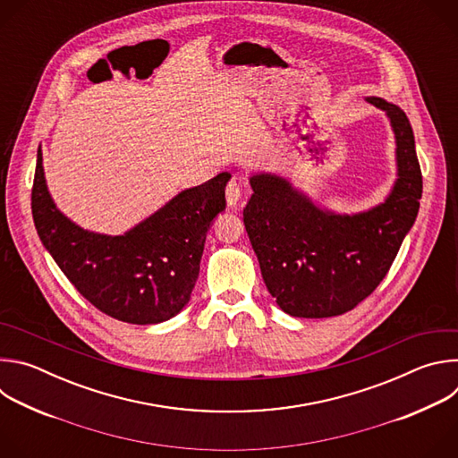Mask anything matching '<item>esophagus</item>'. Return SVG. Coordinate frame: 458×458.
I'll list each match as a JSON object with an SVG mask.
<instances>
[{
    "instance_id": "obj_1",
    "label": "esophagus",
    "mask_w": 458,
    "mask_h": 458,
    "mask_svg": "<svg viewBox=\"0 0 458 458\" xmlns=\"http://www.w3.org/2000/svg\"><path fill=\"white\" fill-rule=\"evenodd\" d=\"M225 193H226V203H228V207H237V203H239V199H241V195H242V188H241V184H239V181H237L235 177H232V179L228 181Z\"/></svg>"
}]
</instances>
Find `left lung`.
<instances>
[{"label":"left lung","mask_w":458,"mask_h":458,"mask_svg":"<svg viewBox=\"0 0 458 458\" xmlns=\"http://www.w3.org/2000/svg\"><path fill=\"white\" fill-rule=\"evenodd\" d=\"M368 101L387 114L397 138L399 179L380 207L337 216L317 208L277 175L250 179L244 228L268 292L292 317L343 315L371 295L419 214L422 172L411 124L397 105Z\"/></svg>","instance_id":"left-lung-1"}]
</instances>
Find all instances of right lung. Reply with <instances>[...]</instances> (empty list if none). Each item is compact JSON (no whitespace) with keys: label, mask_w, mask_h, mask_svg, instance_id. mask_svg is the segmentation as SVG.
<instances>
[{"label":"right lung","mask_w":458,"mask_h":458,"mask_svg":"<svg viewBox=\"0 0 458 458\" xmlns=\"http://www.w3.org/2000/svg\"><path fill=\"white\" fill-rule=\"evenodd\" d=\"M228 179L223 172L184 190L136 228L110 237L76 226L54 207L38 150L32 217L55 265L92 306L123 322L157 324L190 301L207 232L226 207Z\"/></svg>","instance_id":"1"}]
</instances>
